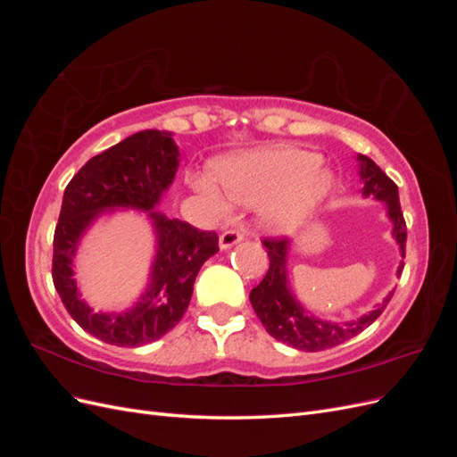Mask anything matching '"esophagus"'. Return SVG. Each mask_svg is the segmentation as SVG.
Listing matches in <instances>:
<instances>
[{
	"instance_id": "obj_1",
	"label": "esophagus",
	"mask_w": 457,
	"mask_h": 457,
	"mask_svg": "<svg viewBox=\"0 0 457 457\" xmlns=\"http://www.w3.org/2000/svg\"><path fill=\"white\" fill-rule=\"evenodd\" d=\"M244 240V232L240 230H232V228H227L223 230V234L219 237V247L220 250H230V247L234 244H238Z\"/></svg>"
}]
</instances>
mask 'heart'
Returning <instances> with one entry per match:
<instances>
[{
	"mask_svg": "<svg viewBox=\"0 0 457 457\" xmlns=\"http://www.w3.org/2000/svg\"><path fill=\"white\" fill-rule=\"evenodd\" d=\"M320 162L316 152L303 148H259L217 165L215 177L225 190L205 173H192L190 187L217 215L230 212V198L245 205L261 204L262 223L289 234L307 223L334 187V173Z\"/></svg>",
	"mask_w": 457,
	"mask_h": 457,
	"instance_id": "b5f03b06",
	"label": "heart"
}]
</instances>
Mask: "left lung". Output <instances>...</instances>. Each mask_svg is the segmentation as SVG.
<instances>
[{"mask_svg": "<svg viewBox=\"0 0 457 457\" xmlns=\"http://www.w3.org/2000/svg\"><path fill=\"white\" fill-rule=\"evenodd\" d=\"M358 175L364 183L362 196H371L373 200H379L386 207V217L393 223V238L398 244V250L404 257L406 250V223L403 212H400V200H398V187L386 177L379 165L370 160L364 154L356 156ZM267 247L270 267L265 274V278L261 280L257 287L252 289L250 301L252 307L265 326L269 334L278 339L289 347H295L299 351L316 353L337 347V345L345 343L347 339L361 334L376 318L385 311L386 303L391 301L393 292H389L381 303H378L370 312L358 316L356 320L349 322H329L316 318L312 312H309L301 303L295 299L292 287H289L287 278V253H289V240H265L262 242ZM404 262L398 265V274L403 272Z\"/></svg>", "mask_w": 457, "mask_h": 457, "instance_id": "8db88e82", "label": "left lung"}]
</instances>
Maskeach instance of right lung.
Here are the masks:
<instances>
[{
	"instance_id": "1",
	"label": "right lung",
	"mask_w": 457,
	"mask_h": 457,
	"mask_svg": "<svg viewBox=\"0 0 457 457\" xmlns=\"http://www.w3.org/2000/svg\"><path fill=\"white\" fill-rule=\"evenodd\" d=\"M173 133L145 129L93 156L68 183L53 238V284L66 311L87 334L118 347H141L181 320L204 262L219 252L215 232H202L156 210L179 168ZM116 209L145 211L157 238L149 284L126 312L96 313L80 299L73 257L83 234Z\"/></svg>"
}]
</instances>
